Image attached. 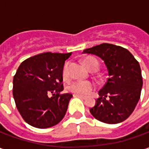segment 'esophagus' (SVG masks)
Listing matches in <instances>:
<instances>
[{"mask_svg":"<svg viewBox=\"0 0 149 149\" xmlns=\"http://www.w3.org/2000/svg\"><path fill=\"white\" fill-rule=\"evenodd\" d=\"M74 97H78V98H81V99H86V97H84V96H81V95H77V94H74L73 95Z\"/></svg>","mask_w":149,"mask_h":149,"instance_id":"esophagus-1","label":"esophagus"}]
</instances>
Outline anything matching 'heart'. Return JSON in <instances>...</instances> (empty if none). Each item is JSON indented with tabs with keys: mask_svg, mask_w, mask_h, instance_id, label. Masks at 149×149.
<instances>
[{
	"mask_svg": "<svg viewBox=\"0 0 149 149\" xmlns=\"http://www.w3.org/2000/svg\"><path fill=\"white\" fill-rule=\"evenodd\" d=\"M84 65L88 69H91L93 68H98L99 64L95 58L88 57V58L84 59ZM67 72H68V65L66 64L63 68V77H67ZM94 88H95V85L93 83H92L90 81H74L68 84V90L72 93L82 96V95H88V93H90L91 91H93Z\"/></svg>",
	"mask_w": 149,
	"mask_h": 149,
	"instance_id": "1",
	"label": "heart"
}]
</instances>
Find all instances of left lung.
<instances>
[{
    "label": "left lung",
    "instance_id": "obj_1",
    "mask_svg": "<svg viewBox=\"0 0 149 149\" xmlns=\"http://www.w3.org/2000/svg\"><path fill=\"white\" fill-rule=\"evenodd\" d=\"M83 53L103 60L109 74L106 84L99 91L100 97L89 110L91 114L106 124L125 120L141 97L143 80L138 61L125 48L107 43L84 49Z\"/></svg>",
    "mask_w": 149,
    "mask_h": 149
}]
</instances>
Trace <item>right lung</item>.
<instances>
[{
    "instance_id": "add662e5",
    "label": "right lung",
    "mask_w": 149,
    "mask_h": 149,
    "mask_svg": "<svg viewBox=\"0 0 149 149\" xmlns=\"http://www.w3.org/2000/svg\"><path fill=\"white\" fill-rule=\"evenodd\" d=\"M68 53L45 52L26 59L13 77V95L24 121L38 128L57 125L68 109L70 93L64 90L63 68Z\"/></svg>"
}]
</instances>
